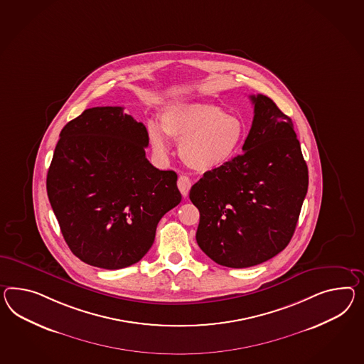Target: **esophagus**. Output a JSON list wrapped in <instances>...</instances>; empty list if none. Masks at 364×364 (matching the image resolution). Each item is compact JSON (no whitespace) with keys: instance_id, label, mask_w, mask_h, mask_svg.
<instances>
[{"instance_id":"34e87169","label":"esophagus","mask_w":364,"mask_h":364,"mask_svg":"<svg viewBox=\"0 0 364 364\" xmlns=\"http://www.w3.org/2000/svg\"><path fill=\"white\" fill-rule=\"evenodd\" d=\"M190 187H191V181H190V178L186 177V176H181V177L178 178V188H179V191H181V194H182V196H188V190H190Z\"/></svg>"}]
</instances>
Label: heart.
I'll return each mask as SVG.
<instances>
[{"mask_svg":"<svg viewBox=\"0 0 364 364\" xmlns=\"http://www.w3.org/2000/svg\"><path fill=\"white\" fill-rule=\"evenodd\" d=\"M157 124L148 125L153 153L164 159L168 153V137L179 142V157L187 166L205 173L222 168L242 149L247 129L242 119L228 114L214 104L181 103L168 107Z\"/></svg>","mask_w":364,"mask_h":364,"instance_id":"obj_1","label":"heart"}]
</instances>
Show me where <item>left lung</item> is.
Here are the masks:
<instances>
[{"instance_id": "8db88e82", "label": "left lung", "mask_w": 364, "mask_h": 364, "mask_svg": "<svg viewBox=\"0 0 364 364\" xmlns=\"http://www.w3.org/2000/svg\"><path fill=\"white\" fill-rule=\"evenodd\" d=\"M242 154L205 171L190 190L199 210L196 242L228 268H248L280 253L294 233L309 174L291 119L264 95Z\"/></svg>"}]
</instances>
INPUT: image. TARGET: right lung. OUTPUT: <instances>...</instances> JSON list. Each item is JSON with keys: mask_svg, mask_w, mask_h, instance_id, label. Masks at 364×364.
I'll return each mask as SVG.
<instances>
[{"mask_svg": "<svg viewBox=\"0 0 364 364\" xmlns=\"http://www.w3.org/2000/svg\"><path fill=\"white\" fill-rule=\"evenodd\" d=\"M59 137L46 186L67 245L97 268L136 264L182 199L177 173L150 164L148 131L122 107L85 109Z\"/></svg>", "mask_w": 364, "mask_h": 364, "instance_id": "add662e5", "label": "right lung"}]
</instances>
